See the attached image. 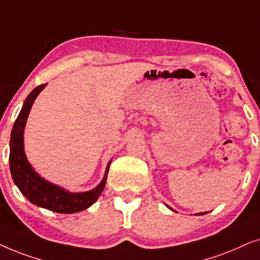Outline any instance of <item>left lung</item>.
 <instances>
[{
  "instance_id": "8db88e82",
  "label": "left lung",
  "mask_w": 260,
  "mask_h": 260,
  "mask_svg": "<svg viewBox=\"0 0 260 260\" xmlns=\"http://www.w3.org/2000/svg\"><path fill=\"white\" fill-rule=\"evenodd\" d=\"M169 208H170V207H169ZM171 209V208H170ZM202 214H206V213H202ZM199 215H201V214H199Z\"/></svg>"
}]
</instances>
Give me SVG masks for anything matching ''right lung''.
<instances>
[{
    "instance_id": "1",
    "label": "right lung",
    "mask_w": 260,
    "mask_h": 260,
    "mask_svg": "<svg viewBox=\"0 0 260 260\" xmlns=\"http://www.w3.org/2000/svg\"><path fill=\"white\" fill-rule=\"evenodd\" d=\"M45 85L46 84L38 85L27 96L26 101L23 102L21 112H20L13 126L12 134H10L9 152L10 172H12L13 181L17 185V188L33 205L61 214L82 212V210L94 205L99 196L101 195L106 185L110 162L107 166L106 175L102 182L95 189L86 192L72 193L65 191L61 188H58L57 185L44 181L40 176H38L34 172L27 161L25 151H23V128H25L30 107H32L38 94L45 88Z\"/></svg>"
}]
</instances>
